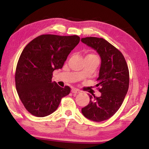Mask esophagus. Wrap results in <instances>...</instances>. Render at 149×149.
Returning <instances> with one entry per match:
<instances>
[{
  "mask_svg": "<svg viewBox=\"0 0 149 149\" xmlns=\"http://www.w3.org/2000/svg\"><path fill=\"white\" fill-rule=\"evenodd\" d=\"M72 93H74V94H77V93H80V91L75 89V88H74V89H72Z\"/></svg>",
  "mask_w": 149,
  "mask_h": 149,
  "instance_id": "esophagus-1",
  "label": "esophagus"
}]
</instances>
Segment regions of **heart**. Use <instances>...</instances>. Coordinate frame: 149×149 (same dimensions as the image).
Here are the masks:
<instances>
[{"label": "heart", "mask_w": 149, "mask_h": 149, "mask_svg": "<svg viewBox=\"0 0 149 149\" xmlns=\"http://www.w3.org/2000/svg\"><path fill=\"white\" fill-rule=\"evenodd\" d=\"M87 56H95V55H93V54H89V55H87Z\"/></svg>", "instance_id": "1"}]
</instances>
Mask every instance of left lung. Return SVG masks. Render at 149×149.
<instances>
[{"label": "left lung", "instance_id": "obj_1", "mask_svg": "<svg viewBox=\"0 0 149 149\" xmlns=\"http://www.w3.org/2000/svg\"><path fill=\"white\" fill-rule=\"evenodd\" d=\"M81 41L95 49L101 58L96 85L99 87L101 95H89V103L81 112L88 119L102 122L112 117L122 106L129 88V69L122 52L105 39L89 37Z\"/></svg>", "mask_w": 149, "mask_h": 149}]
</instances>
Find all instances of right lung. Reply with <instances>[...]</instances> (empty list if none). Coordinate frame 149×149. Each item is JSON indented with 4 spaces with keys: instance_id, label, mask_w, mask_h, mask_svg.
<instances>
[{
    "instance_id": "right-lung-1",
    "label": "right lung",
    "mask_w": 149,
    "mask_h": 149,
    "mask_svg": "<svg viewBox=\"0 0 149 149\" xmlns=\"http://www.w3.org/2000/svg\"><path fill=\"white\" fill-rule=\"evenodd\" d=\"M79 41L77 35H41L24 48L17 64L15 82L19 99L30 114L49 116L69 95V86L62 88L52 81V73L62 68Z\"/></svg>"
}]
</instances>
